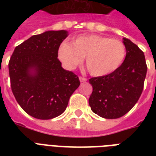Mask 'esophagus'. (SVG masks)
Masks as SVG:
<instances>
[{
	"mask_svg": "<svg viewBox=\"0 0 156 156\" xmlns=\"http://www.w3.org/2000/svg\"><path fill=\"white\" fill-rule=\"evenodd\" d=\"M79 80H80L81 83H83V82H86V81H87V79L84 77H79Z\"/></svg>",
	"mask_w": 156,
	"mask_h": 156,
	"instance_id": "1",
	"label": "esophagus"
}]
</instances>
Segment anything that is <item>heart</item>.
<instances>
[{"instance_id": "heart-1", "label": "heart", "mask_w": 156, "mask_h": 156, "mask_svg": "<svg viewBox=\"0 0 156 156\" xmlns=\"http://www.w3.org/2000/svg\"><path fill=\"white\" fill-rule=\"evenodd\" d=\"M59 58L69 69H73L85 57L90 74L95 77L108 75L125 61L126 48L123 43L100 35H80L71 43L64 41L58 49Z\"/></svg>"}]
</instances>
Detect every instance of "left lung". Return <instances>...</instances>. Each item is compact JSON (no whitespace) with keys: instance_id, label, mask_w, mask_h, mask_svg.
Masks as SVG:
<instances>
[{"instance_id":"1","label":"left lung","mask_w":156,"mask_h":156,"mask_svg":"<svg viewBox=\"0 0 156 156\" xmlns=\"http://www.w3.org/2000/svg\"><path fill=\"white\" fill-rule=\"evenodd\" d=\"M125 61L112 73L91 78L93 90L89 105L94 113L106 119L126 114L138 102L143 90L147 67L143 51L130 40L123 38Z\"/></svg>"}]
</instances>
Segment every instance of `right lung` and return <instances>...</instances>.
<instances>
[{
	"instance_id": "right-lung-1",
	"label": "right lung",
	"mask_w": 156,
	"mask_h": 156,
	"mask_svg": "<svg viewBox=\"0 0 156 156\" xmlns=\"http://www.w3.org/2000/svg\"><path fill=\"white\" fill-rule=\"evenodd\" d=\"M68 35L66 30L33 35L15 48L9 60L13 95L35 118L49 120L63 113L80 85L78 76L64 69L57 58L59 47Z\"/></svg>"
}]
</instances>
